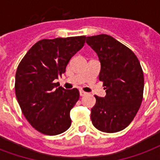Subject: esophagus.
I'll return each mask as SVG.
<instances>
[{
  "label": "esophagus",
  "mask_w": 160,
  "mask_h": 160,
  "mask_svg": "<svg viewBox=\"0 0 160 160\" xmlns=\"http://www.w3.org/2000/svg\"><path fill=\"white\" fill-rule=\"evenodd\" d=\"M86 95V93L85 91H83V90H80V96H85Z\"/></svg>",
  "instance_id": "34e87169"
}]
</instances>
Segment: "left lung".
Wrapping results in <instances>:
<instances>
[{"instance_id": "left-lung-1", "label": "left lung", "mask_w": 160, "mask_h": 160, "mask_svg": "<svg viewBox=\"0 0 160 160\" xmlns=\"http://www.w3.org/2000/svg\"><path fill=\"white\" fill-rule=\"evenodd\" d=\"M101 64L99 79L106 95H95L91 121L97 129L115 133L125 129L141 105L144 73L138 58L127 46L112 36L101 34L86 37Z\"/></svg>"}]
</instances>
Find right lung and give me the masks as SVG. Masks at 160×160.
I'll return each instance as SVG.
<instances>
[{"label": "right lung", "instance_id": "1", "mask_svg": "<svg viewBox=\"0 0 160 160\" xmlns=\"http://www.w3.org/2000/svg\"><path fill=\"white\" fill-rule=\"evenodd\" d=\"M85 38L81 36L39 41L17 67V101L31 126L42 134H60L71 124L70 109L79 100L80 92L76 88H57L54 81L65 72L71 57L85 45Z\"/></svg>", "mask_w": 160, "mask_h": 160}]
</instances>
